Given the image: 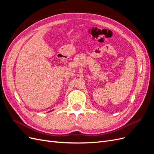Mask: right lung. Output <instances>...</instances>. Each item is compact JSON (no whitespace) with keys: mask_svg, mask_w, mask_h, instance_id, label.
Wrapping results in <instances>:
<instances>
[{"mask_svg":"<svg viewBox=\"0 0 154 154\" xmlns=\"http://www.w3.org/2000/svg\"><path fill=\"white\" fill-rule=\"evenodd\" d=\"M51 111H52V110H51ZM51 111H49V112H51Z\"/></svg>","mask_w":154,"mask_h":154,"instance_id":"right-lung-1","label":"right lung"}]
</instances>
